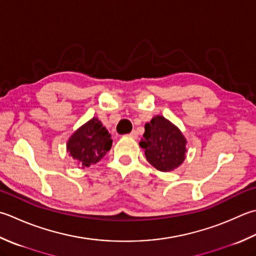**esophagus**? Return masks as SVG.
Returning <instances> with one entry per match:
<instances>
[{"label":"esophagus","mask_w":256,"mask_h":256,"mask_svg":"<svg viewBox=\"0 0 256 256\" xmlns=\"http://www.w3.org/2000/svg\"><path fill=\"white\" fill-rule=\"evenodd\" d=\"M128 136H130V138H135V140H136V138H138V133L135 132V131H132L131 133L128 134Z\"/></svg>","instance_id":"esophagus-1"}]
</instances>
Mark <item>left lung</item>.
Returning a JSON list of instances; mask_svg holds the SVG:
<instances>
[{"mask_svg": "<svg viewBox=\"0 0 256 256\" xmlns=\"http://www.w3.org/2000/svg\"><path fill=\"white\" fill-rule=\"evenodd\" d=\"M140 142L148 163L161 172H171L186 158V138L181 130L162 115L145 124Z\"/></svg>", "mask_w": 256, "mask_h": 256, "instance_id": "obj_1", "label": "left lung"}]
</instances>
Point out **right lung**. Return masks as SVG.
<instances>
[{"label":"right lung","instance_id":"add662e5","mask_svg":"<svg viewBox=\"0 0 256 256\" xmlns=\"http://www.w3.org/2000/svg\"><path fill=\"white\" fill-rule=\"evenodd\" d=\"M108 131L98 118H93L75 131L66 143V151L82 168L98 163L112 148Z\"/></svg>","mask_w":256,"mask_h":256}]
</instances>
